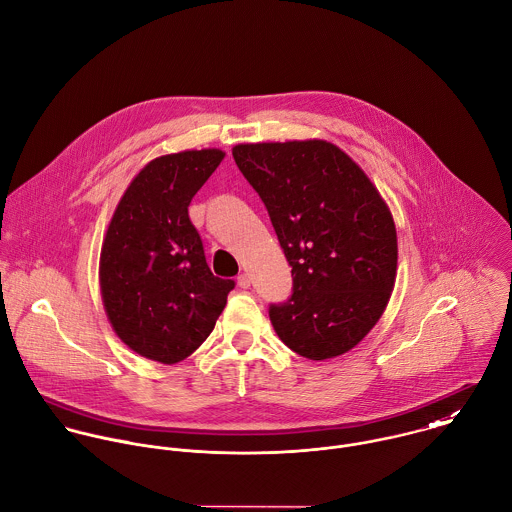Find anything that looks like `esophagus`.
Listing matches in <instances>:
<instances>
[{
    "mask_svg": "<svg viewBox=\"0 0 512 512\" xmlns=\"http://www.w3.org/2000/svg\"><path fill=\"white\" fill-rule=\"evenodd\" d=\"M250 284H252V280H250V276H248V274H240V276H238V286H240L242 290L250 288Z\"/></svg>",
    "mask_w": 512,
    "mask_h": 512,
    "instance_id": "34e87169",
    "label": "esophagus"
}]
</instances>
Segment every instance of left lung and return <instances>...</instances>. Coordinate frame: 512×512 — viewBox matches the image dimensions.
<instances>
[{
  "label": "left lung",
  "instance_id": "1",
  "mask_svg": "<svg viewBox=\"0 0 512 512\" xmlns=\"http://www.w3.org/2000/svg\"><path fill=\"white\" fill-rule=\"evenodd\" d=\"M232 157L292 266V298L270 306L278 338L314 361L353 349L379 322L397 276L395 222L379 190L320 139L236 145Z\"/></svg>",
  "mask_w": 512,
  "mask_h": 512
}]
</instances>
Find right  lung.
I'll return each mask as SVG.
<instances>
[{"mask_svg": "<svg viewBox=\"0 0 512 512\" xmlns=\"http://www.w3.org/2000/svg\"><path fill=\"white\" fill-rule=\"evenodd\" d=\"M220 149L163 155L121 196L103 238L99 284L107 318L139 355L178 363L210 336L232 280L204 258L188 204L222 163Z\"/></svg>", "mask_w": 512, "mask_h": 512, "instance_id": "1", "label": "right lung"}]
</instances>
